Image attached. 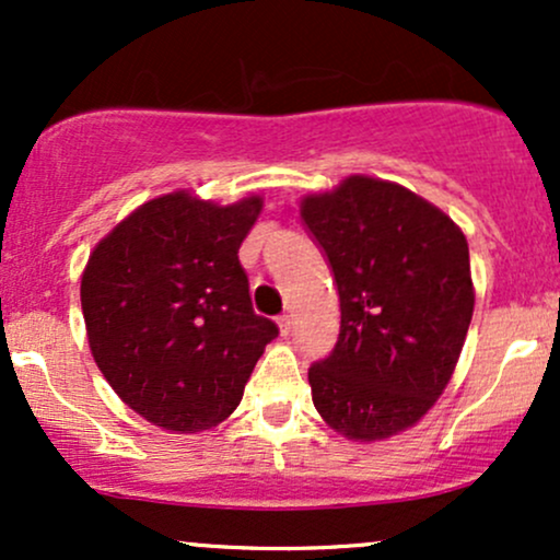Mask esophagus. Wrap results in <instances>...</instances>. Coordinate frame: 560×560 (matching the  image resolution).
I'll use <instances>...</instances> for the list:
<instances>
[{
    "instance_id": "esophagus-1",
    "label": "esophagus",
    "mask_w": 560,
    "mask_h": 560,
    "mask_svg": "<svg viewBox=\"0 0 560 560\" xmlns=\"http://www.w3.org/2000/svg\"><path fill=\"white\" fill-rule=\"evenodd\" d=\"M292 326H294L292 316H281L279 318V329H281V334H284V337H289V334H292Z\"/></svg>"
}]
</instances>
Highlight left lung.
I'll list each match as a JSON object with an SVG mask.
<instances>
[{"label": "left lung", "mask_w": 560, "mask_h": 560, "mask_svg": "<svg viewBox=\"0 0 560 560\" xmlns=\"http://www.w3.org/2000/svg\"><path fill=\"white\" fill-rule=\"evenodd\" d=\"M339 294L334 350L307 369L313 405L350 440H384L447 387L474 313L464 231L400 184L350 176L302 199Z\"/></svg>", "instance_id": "1"}]
</instances>
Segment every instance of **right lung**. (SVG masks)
<instances>
[{"mask_svg": "<svg viewBox=\"0 0 560 560\" xmlns=\"http://www.w3.org/2000/svg\"><path fill=\"white\" fill-rule=\"evenodd\" d=\"M260 197L221 205L186 191L120 221L89 255L81 307L100 371L155 427L195 434L234 413L279 326L258 316L240 244Z\"/></svg>", "mask_w": 560, "mask_h": 560, "instance_id": "obj_1", "label": "right lung"}]
</instances>
